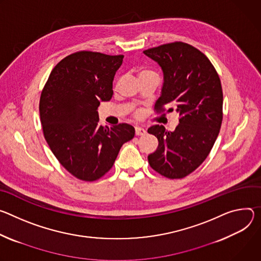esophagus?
I'll use <instances>...</instances> for the list:
<instances>
[{"label":"esophagus","mask_w":261,"mask_h":261,"mask_svg":"<svg viewBox=\"0 0 261 261\" xmlns=\"http://www.w3.org/2000/svg\"><path fill=\"white\" fill-rule=\"evenodd\" d=\"M135 132H136V135H137V136H143V135L146 134V130H145V129L142 128V127H139V126L135 128Z\"/></svg>","instance_id":"34e87169"}]
</instances>
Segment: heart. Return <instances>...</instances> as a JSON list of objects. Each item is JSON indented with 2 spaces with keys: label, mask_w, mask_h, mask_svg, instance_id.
I'll use <instances>...</instances> for the list:
<instances>
[{
  "label": "heart",
  "mask_w": 261,
  "mask_h": 261,
  "mask_svg": "<svg viewBox=\"0 0 261 261\" xmlns=\"http://www.w3.org/2000/svg\"><path fill=\"white\" fill-rule=\"evenodd\" d=\"M146 73H152V71H150V70H142V71L140 72V75H142V74H146Z\"/></svg>",
  "instance_id": "heart-1"
}]
</instances>
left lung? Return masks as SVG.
I'll return each instance as SVG.
<instances>
[{"label":"left lung","instance_id":"left-lung-1","mask_svg":"<svg viewBox=\"0 0 261 261\" xmlns=\"http://www.w3.org/2000/svg\"><path fill=\"white\" fill-rule=\"evenodd\" d=\"M143 53L158 62L164 72L162 95L154 112H176L179 119L174 132L159 124L148 128L159 141L148 163L167 178H184L205 161L220 133L221 81L208 58L191 44L175 41ZM166 105L170 106L168 110Z\"/></svg>","mask_w":261,"mask_h":261}]
</instances>
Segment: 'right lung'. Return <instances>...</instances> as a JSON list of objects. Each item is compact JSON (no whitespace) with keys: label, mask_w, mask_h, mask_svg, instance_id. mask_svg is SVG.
<instances>
[{"label":"right lung","mask_w":261,"mask_h":261,"mask_svg":"<svg viewBox=\"0 0 261 261\" xmlns=\"http://www.w3.org/2000/svg\"><path fill=\"white\" fill-rule=\"evenodd\" d=\"M123 55L80 50L51 70L40 95L44 138L59 163L77 179L95 181L111 170L123 144L135 136L127 123L101 126L97 108L113 95Z\"/></svg>","instance_id":"obj_1"}]
</instances>
